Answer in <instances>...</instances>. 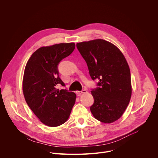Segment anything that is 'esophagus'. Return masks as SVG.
Segmentation results:
<instances>
[{"label":"esophagus","mask_w":158,"mask_h":158,"mask_svg":"<svg viewBox=\"0 0 158 158\" xmlns=\"http://www.w3.org/2000/svg\"><path fill=\"white\" fill-rule=\"evenodd\" d=\"M87 93V90H85V89L82 90V91H76V94H77L78 96H80L82 94H83V93Z\"/></svg>","instance_id":"34e87169"}]
</instances>
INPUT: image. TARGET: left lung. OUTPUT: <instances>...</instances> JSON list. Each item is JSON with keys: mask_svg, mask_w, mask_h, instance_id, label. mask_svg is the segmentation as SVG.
<instances>
[{"mask_svg": "<svg viewBox=\"0 0 158 158\" xmlns=\"http://www.w3.org/2000/svg\"><path fill=\"white\" fill-rule=\"evenodd\" d=\"M93 80L100 86L91 91L94 102L90 109L93 116L104 123H112L123 114L132 94L131 73L122 52L103 39L77 43Z\"/></svg>", "mask_w": 158, "mask_h": 158, "instance_id": "left-lung-1", "label": "left lung"}]
</instances>
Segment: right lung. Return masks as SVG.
<instances>
[{
    "label": "right lung",
    "instance_id": "add662e5",
    "mask_svg": "<svg viewBox=\"0 0 158 158\" xmlns=\"http://www.w3.org/2000/svg\"><path fill=\"white\" fill-rule=\"evenodd\" d=\"M74 42L41 47L28 60L22 81L25 100L40 122L49 127L63 124L69 118L76 94L57 89L65 84L59 76L57 65L74 50Z\"/></svg>",
    "mask_w": 158,
    "mask_h": 158
}]
</instances>
